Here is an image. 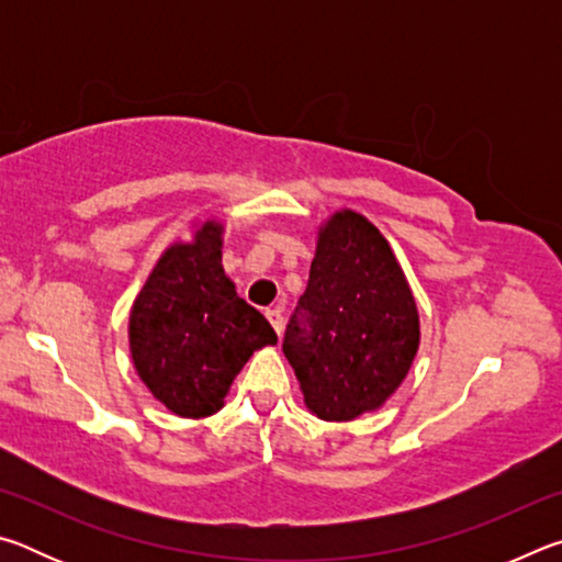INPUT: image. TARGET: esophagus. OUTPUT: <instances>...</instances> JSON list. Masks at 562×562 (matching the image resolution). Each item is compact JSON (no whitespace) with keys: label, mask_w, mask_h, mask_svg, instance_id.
<instances>
[{"label":"esophagus","mask_w":562,"mask_h":562,"mask_svg":"<svg viewBox=\"0 0 562 562\" xmlns=\"http://www.w3.org/2000/svg\"><path fill=\"white\" fill-rule=\"evenodd\" d=\"M265 317H268L272 329L280 335V331H282V312L278 307H270V310H265Z\"/></svg>","instance_id":"34e87169"}]
</instances>
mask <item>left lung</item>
Returning <instances> with one entry per match:
<instances>
[{
  "label": "left lung",
  "instance_id": "8db88e82",
  "mask_svg": "<svg viewBox=\"0 0 562 562\" xmlns=\"http://www.w3.org/2000/svg\"><path fill=\"white\" fill-rule=\"evenodd\" d=\"M416 347V304L382 233L359 213H337L319 233L282 339L304 404L325 422L379 408L404 382Z\"/></svg>",
  "mask_w": 562,
  "mask_h": 562
}]
</instances>
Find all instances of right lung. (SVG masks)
I'll return each mask as SVG.
<instances>
[{
  "instance_id": "right-lung-1",
  "label": "right lung",
  "mask_w": 562,
  "mask_h": 562,
  "mask_svg": "<svg viewBox=\"0 0 562 562\" xmlns=\"http://www.w3.org/2000/svg\"><path fill=\"white\" fill-rule=\"evenodd\" d=\"M128 337L150 394L186 418L215 414L252 351L278 341L225 278L215 223L168 247L133 302Z\"/></svg>"
}]
</instances>
